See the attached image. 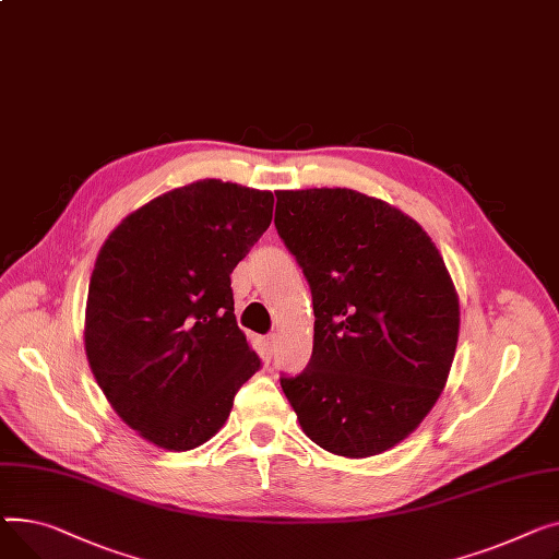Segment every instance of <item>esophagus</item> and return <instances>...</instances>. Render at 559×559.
I'll return each instance as SVG.
<instances>
[{"mask_svg":"<svg viewBox=\"0 0 559 559\" xmlns=\"http://www.w3.org/2000/svg\"><path fill=\"white\" fill-rule=\"evenodd\" d=\"M261 347H264L266 356H271L275 349V334H266L264 338H261Z\"/></svg>","mask_w":559,"mask_h":559,"instance_id":"34e87169","label":"esophagus"}]
</instances>
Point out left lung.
<instances>
[{"label": "left lung", "mask_w": 559, "mask_h": 559, "mask_svg": "<svg viewBox=\"0 0 559 559\" xmlns=\"http://www.w3.org/2000/svg\"><path fill=\"white\" fill-rule=\"evenodd\" d=\"M277 235L313 300L307 368L280 377L302 431L368 457L402 442L438 402L457 345V295L424 229L354 189L277 191Z\"/></svg>", "instance_id": "left-lung-1"}]
</instances>
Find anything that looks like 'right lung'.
I'll return each mask as SVG.
<instances>
[{"label": "right lung", "instance_id": "add662e5", "mask_svg": "<svg viewBox=\"0 0 559 559\" xmlns=\"http://www.w3.org/2000/svg\"><path fill=\"white\" fill-rule=\"evenodd\" d=\"M273 193L199 180L108 237L87 290L85 352L115 413L144 440L207 442L261 368L235 318L233 271L266 233Z\"/></svg>", "mask_w": 559, "mask_h": 559}]
</instances>
